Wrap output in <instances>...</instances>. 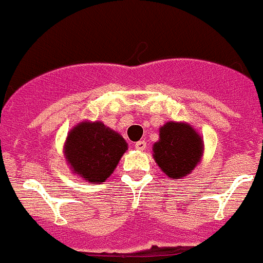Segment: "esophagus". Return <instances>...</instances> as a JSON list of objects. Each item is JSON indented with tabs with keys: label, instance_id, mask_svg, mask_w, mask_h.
<instances>
[{
	"label": "esophagus",
	"instance_id": "1",
	"mask_svg": "<svg viewBox=\"0 0 263 263\" xmlns=\"http://www.w3.org/2000/svg\"><path fill=\"white\" fill-rule=\"evenodd\" d=\"M145 147H147V143H145V140H139V142L135 143V148L139 151H143L145 149Z\"/></svg>",
	"mask_w": 263,
	"mask_h": 263
}]
</instances>
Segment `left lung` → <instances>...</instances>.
<instances>
[{
	"mask_svg": "<svg viewBox=\"0 0 263 263\" xmlns=\"http://www.w3.org/2000/svg\"><path fill=\"white\" fill-rule=\"evenodd\" d=\"M203 153V142L192 126L170 121L160 129V140L153 145V157L171 179L191 174Z\"/></svg>",
	"mask_w": 263,
	"mask_h": 263,
	"instance_id": "1",
	"label": "left lung"
}]
</instances>
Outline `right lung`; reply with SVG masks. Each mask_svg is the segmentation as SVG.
<instances>
[{
    "label": "right lung",
    "instance_id": "obj_1",
    "mask_svg": "<svg viewBox=\"0 0 263 263\" xmlns=\"http://www.w3.org/2000/svg\"><path fill=\"white\" fill-rule=\"evenodd\" d=\"M126 149L124 138L100 121H85L75 126L65 144V155L72 171L92 184L103 183Z\"/></svg>",
    "mask_w": 263,
    "mask_h": 263
}]
</instances>
